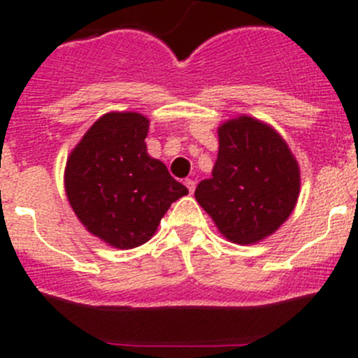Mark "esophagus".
<instances>
[{"mask_svg":"<svg viewBox=\"0 0 358 358\" xmlns=\"http://www.w3.org/2000/svg\"><path fill=\"white\" fill-rule=\"evenodd\" d=\"M185 187L189 189L190 194H194V190H196V182H194V180H190V178H187L185 180Z\"/></svg>","mask_w":358,"mask_h":358,"instance_id":"esophagus-1","label":"esophagus"}]
</instances>
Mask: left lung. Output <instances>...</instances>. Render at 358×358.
Segmentation results:
<instances>
[{
  "instance_id": "left-lung-1",
  "label": "left lung",
  "mask_w": 358,
  "mask_h": 358,
  "mask_svg": "<svg viewBox=\"0 0 358 358\" xmlns=\"http://www.w3.org/2000/svg\"><path fill=\"white\" fill-rule=\"evenodd\" d=\"M213 176L196 199L234 244H256L277 232L299 197V166L286 140L270 124L237 115L218 126Z\"/></svg>"
}]
</instances>
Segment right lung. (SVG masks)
Returning a JSON list of instances; mask_svg holds the SVG:
<instances>
[{"label": "right lung", "mask_w": 358, "mask_h": 358, "mask_svg": "<svg viewBox=\"0 0 358 358\" xmlns=\"http://www.w3.org/2000/svg\"><path fill=\"white\" fill-rule=\"evenodd\" d=\"M149 124L138 112H107L67 157L69 204L83 227L112 248L145 244L171 202L189 194L147 152Z\"/></svg>", "instance_id": "1"}]
</instances>
